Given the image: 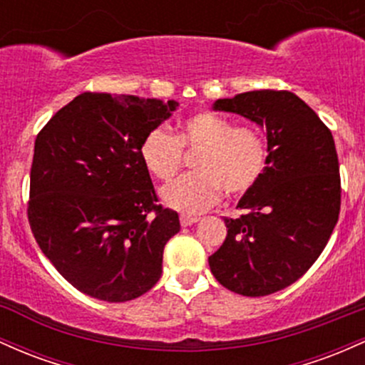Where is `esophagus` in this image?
Wrapping results in <instances>:
<instances>
[{
  "label": "esophagus",
  "mask_w": 365,
  "mask_h": 365,
  "mask_svg": "<svg viewBox=\"0 0 365 365\" xmlns=\"http://www.w3.org/2000/svg\"><path fill=\"white\" fill-rule=\"evenodd\" d=\"M198 217H193V215H181V226L182 227H187V226H193V224L198 222Z\"/></svg>",
  "instance_id": "1"
}]
</instances>
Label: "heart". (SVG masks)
Listing matches in <instances>:
<instances>
[{"instance_id":"obj_1","label":"heart","mask_w":365,"mask_h":365,"mask_svg":"<svg viewBox=\"0 0 365 365\" xmlns=\"http://www.w3.org/2000/svg\"><path fill=\"white\" fill-rule=\"evenodd\" d=\"M182 150L193 151V174H186L162 187V202L182 214H200L219 202L222 190L229 196L247 193L267 163V148L259 133L232 128L227 118L200 112L179 124L178 134L167 129L148 130L139 145L146 170L169 181L182 162Z\"/></svg>"}]
</instances>
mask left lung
I'll list each match as a JSON object with an SVG mask.
<instances>
[{
  "label": "left lung",
  "mask_w": 365,
  "mask_h": 365,
  "mask_svg": "<svg viewBox=\"0 0 365 365\" xmlns=\"http://www.w3.org/2000/svg\"><path fill=\"white\" fill-rule=\"evenodd\" d=\"M267 130V163L241 196L237 219H224L226 241L208 265L243 297L293 284L319 259L338 222L341 187L336 146L317 113L289 91L240 93L212 105Z\"/></svg>",
  "instance_id": "obj_1"
}]
</instances>
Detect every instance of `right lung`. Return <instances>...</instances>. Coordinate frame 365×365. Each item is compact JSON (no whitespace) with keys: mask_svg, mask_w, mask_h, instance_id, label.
<instances>
[{"mask_svg":"<svg viewBox=\"0 0 365 365\" xmlns=\"http://www.w3.org/2000/svg\"><path fill=\"white\" fill-rule=\"evenodd\" d=\"M178 106L83 93L36 138L29 224L41 252L84 294L120 304L160 279L163 248L181 224L178 212L155 205L139 145Z\"/></svg>","mask_w":365,"mask_h":365,"instance_id":"1","label":"right lung"}]
</instances>
